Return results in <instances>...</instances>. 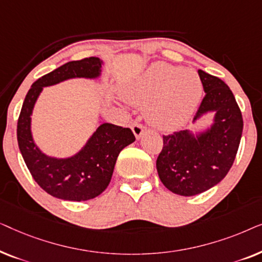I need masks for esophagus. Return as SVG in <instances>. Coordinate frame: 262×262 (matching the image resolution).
Returning <instances> with one entry per match:
<instances>
[{
    "instance_id": "1",
    "label": "esophagus",
    "mask_w": 262,
    "mask_h": 262,
    "mask_svg": "<svg viewBox=\"0 0 262 262\" xmlns=\"http://www.w3.org/2000/svg\"><path fill=\"white\" fill-rule=\"evenodd\" d=\"M131 128H132V131H134V134H135L136 138H137V139L141 138V136L144 134V131H145V127L143 126L142 124H139V123H135L131 126Z\"/></svg>"
}]
</instances>
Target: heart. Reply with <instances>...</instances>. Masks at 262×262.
Here are the masks:
<instances>
[{
    "label": "heart",
    "instance_id": "b5f03b06",
    "mask_svg": "<svg viewBox=\"0 0 262 262\" xmlns=\"http://www.w3.org/2000/svg\"><path fill=\"white\" fill-rule=\"evenodd\" d=\"M202 81L195 71L157 63L134 83L125 87L123 95L136 106L149 107V119L163 130H174L192 117L200 95Z\"/></svg>",
    "mask_w": 262,
    "mask_h": 262
}]
</instances>
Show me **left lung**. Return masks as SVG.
<instances>
[{"label": "left lung", "mask_w": 262, "mask_h": 262, "mask_svg": "<svg viewBox=\"0 0 262 262\" xmlns=\"http://www.w3.org/2000/svg\"><path fill=\"white\" fill-rule=\"evenodd\" d=\"M198 74L205 96L194 120L214 112V123L198 137L188 131L163 136L156 161L162 184L185 196L205 192L223 180L235 161L243 128L241 110L227 83L203 70Z\"/></svg>", "instance_id": "left-lung-1"}]
</instances>
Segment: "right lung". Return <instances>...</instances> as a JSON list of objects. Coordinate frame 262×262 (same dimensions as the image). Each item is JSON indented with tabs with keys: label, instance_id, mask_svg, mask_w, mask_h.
I'll return each instance as SVG.
<instances>
[{
	"label": "right lung",
	"instance_id": "add662e5",
	"mask_svg": "<svg viewBox=\"0 0 262 262\" xmlns=\"http://www.w3.org/2000/svg\"><path fill=\"white\" fill-rule=\"evenodd\" d=\"M100 68L101 60L98 57L63 64L38 78L23 103L16 130L21 155L35 182L56 198L83 202L101 194L110 184L119 152L136 139L131 128L105 123L96 128L84 148L70 159H52L34 144L31 114L42 87L73 77H98Z\"/></svg>",
	"mask_w": 262,
	"mask_h": 262
}]
</instances>
